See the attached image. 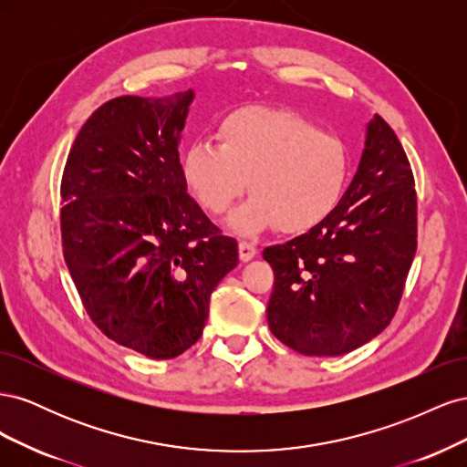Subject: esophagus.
<instances>
[{"label": "esophagus", "mask_w": 467, "mask_h": 467, "mask_svg": "<svg viewBox=\"0 0 467 467\" xmlns=\"http://www.w3.org/2000/svg\"><path fill=\"white\" fill-rule=\"evenodd\" d=\"M239 259L242 261H251L257 255V245L253 242H239Z\"/></svg>", "instance_id": "esophagus-1"}]
</instances>
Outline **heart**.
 Returning <instances> with one entry per match:
<instances>
[{"label":"heart","instance_id":"obj_1","mask_svg":"<svg viewBox=\"0 0 467 467\" xmlns=\"http://www.w3.org/2000/svg\"><path fill=\"white\" fill-rule=\"evenodd\" d=\"M220 146L199 140L181 158V173L199 204L222 214L247 187L255 194L230 216V228L253 235L278 223L314 228L341 201L350 158L341 138L294 112L239 109L218 126Z\"/></svg>","mask_w":467,"mask_h":467}]
</instances>
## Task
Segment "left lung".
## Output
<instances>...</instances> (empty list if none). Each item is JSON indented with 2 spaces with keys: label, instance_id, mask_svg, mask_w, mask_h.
Here are the masks:
<instances>
[{
  "label": "left lung",
  "instance_id": "8db88e82",
  "mask_svg": "<svg viewBox=\"0 0 467 467\" xmlns=\"http://www.w3.org/2000/svg\"><path fill=\"white\" fill-rule=\"evenodd\" d=\"M417 251L411 165L391 126L374 117L347 192L327 218L266 247L275 271L266 306L278 341L306 357H338L393 319Z\"/></svg>",
  "mask_w": 467,
  "mask_h": 467
}]
</instances>
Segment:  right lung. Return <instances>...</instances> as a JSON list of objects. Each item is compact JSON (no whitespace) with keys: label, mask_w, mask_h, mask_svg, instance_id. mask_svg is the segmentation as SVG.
Here are the masks:
<instances>
[{"label":"right lung","mask_w":467,"mask_h":467,"mask_svg":"<svg viewBox=\"0 0 467 467\" xmlns=\"http://www.w3.org/2000/svg\"><path fill=\"white\" fill-rule=\"evenodd\" d=\"M192 99H110L81 126L60 187L64 259L83 307L112 341L158 360L199 341L210 294L239 261L181 173Z\"/></svg>","instance_id":"add662e5"}]
</instances>
